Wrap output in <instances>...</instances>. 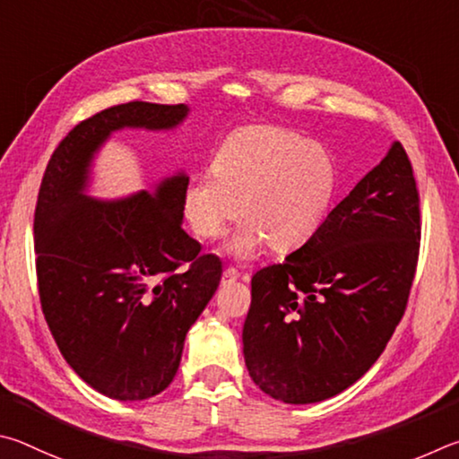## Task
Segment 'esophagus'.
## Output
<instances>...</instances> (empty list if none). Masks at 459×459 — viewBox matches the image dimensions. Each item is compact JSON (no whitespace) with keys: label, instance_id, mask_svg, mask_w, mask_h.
<instances>
[{"label":"esophagus","instance_id":"34e87169","mask_svg":"<svg viewBox=\"0 0 459 459\" xmlns=\"http://www.w3.org/2000/svg\"><path fill=\"white\" fill-rule=\"evenodd\" d=\"M238 278H239V274L236 268H225L221 274V284H231V282H236Z\"/></svg>","mask_w":459,"mask_h":459}]
</instances>
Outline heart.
I'll list each match as a JSON object with an SVG mask.
<instances>
[{
	"label": "heart",
	"mask_w": 459,
	"mask_h": 459,
	"mask_svg": "<svg viewBox=\"0 0 459 459\" xmlns=\"http://www.w3.org/2000/svg\"><path fill=\"white\" fill-rule=\"evenodd\" d=\"M209 171L185 185L183 215L193 234L215 239L239 213L244 220L225 250L242 260L266 244L276 252L308 244L339 183L326 147L276 125L242 126L225 136Z\"/></svg>",
	"instance_id": "b5f03b06"
}]
</instances>
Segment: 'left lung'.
<instances>
[{
	"label": "left lung",
	"mask_w": 459,
	"mask_h": 459,
	"mask_svg": "<svg viewBox=\"0 0 459 459\" xmlns=\"http://www.w3.org/2000/svg\"><path fill=\"white\" fill-rule=\"evenodd\" d=\"M420 230L413 169L395 141L308 244L254 274L242 333L252 381L290 405L357 383L403 316Z\"/></svg>",
	"instance_id": "left-lung-1"
}]
</instances>
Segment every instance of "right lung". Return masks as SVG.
<instances>
[{"label": "right lung", "instance_id": "1", "mask_svg": "<svg viewBox=\"0 0 459 459\" xmlns=\"http://www.w3.org/2000/svg\"><path fill=\"white\" fill-rule=\"evenodd\" d=\"M187 115V104L139 100L102 110L64 136L39 185L42 312L66 363L110 399L143 401L171 385L185 336L220 286L221 262L199 255L181 228L183 171L100 201L86 193L91 167L112 133L171 131Z\"/></svg>", "mask_w": 459, "mask_h": 459}]
</instances>
